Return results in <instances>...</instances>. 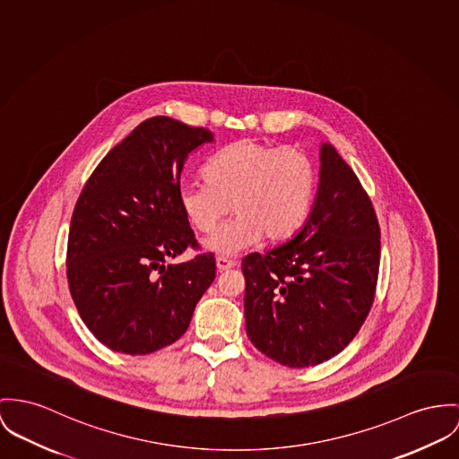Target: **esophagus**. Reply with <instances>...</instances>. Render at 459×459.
I'll return each mask as SVG.
<instances>
[{"label": "esophagus", "mask_w": 459, "mask_h": 459, "mask_svg": "<svg viewBox=\"0 0 459 459\" xmlns=\"http://www.w3.org/2000/svg\"><path fill=\"white\" fill-rule=\"evenodd\" d=\"M216 267H218L220 273H223V271H229V269L236 267V262L230 260V258H227V256H218V258H216Z\"/></svg>", "instance_id": "esophagus-1"}]
</instances>
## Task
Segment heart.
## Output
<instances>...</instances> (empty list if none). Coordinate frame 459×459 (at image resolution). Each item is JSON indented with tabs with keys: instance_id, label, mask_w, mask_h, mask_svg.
Here are the masks:
<instances>
[{
	"instance_id": "heart-1",
	"label": "heart",
	"mask_w": 459,
	"mask_h": 459,
	"mask_svg": "<svg viewBox=\"0 0 459 459\" xmlns=\"http://www.w3.org/2000/svg\"><path fill=\"white\" fill-rule=\"evenodd\" d=\"M204 177L183 183L178 199L201 234H212L229 212L238 214L204 243L221 256L260 239H290L304 225L316 192V168L306 152L256 140L220 150L206 162Z\"/></svg>"
}]
</instances>
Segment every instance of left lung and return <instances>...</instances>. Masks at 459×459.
Instances as JSON below:
<instances>
[{
  "label": "left lung",
  "mask_w": 459,
  "mask_h": 459,
  "mask_svg": "<svg viewBox=\"0 0 459 459\" xmlns=\"http://www.w3.org/2000/svg\"><path fill=\"white\" fill-rule=\"evenodd\" d=\"M319 159L316 203L300 232L241 264L247 339L291 368L319 365L353 341L379 276L381 229L368 194L332 143Z\"/></svg>",
  "instance_id": "obj_1"
}]
</instances>
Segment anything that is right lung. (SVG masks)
<instances>
[{"mask_svg": "<svg viewBox=\"0 0 459 459\" xmlns=\"http://www.w3.org/2000/svg\"><path fill=\"white\" fill-rule=\"evenodd\" d=\"M212 142L204 127L152 117L108 152L76 201L70 293L111 351L138 356L177 342L214 281L212 253L169 264L186 247L199 249L178 192L188 153Z\"/></svg>", "mask_w": 459, "mask_h": 459, "instance_id": "obj_1", "label": "right lung"}]
</instances>
